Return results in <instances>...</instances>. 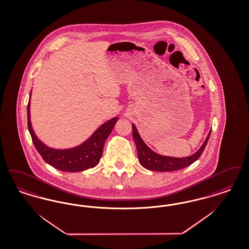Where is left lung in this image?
<instances>
[{
    "label": "left lung",
    "instance_id": "obj_1",
    "mask_svg": "<svg viewBox=\"0 0 249 249\" xmlns=\"http://www.w3.org/2000/svg\"><path fill=\"white\" fill-rule=\"evenodd\" d=\"M210 133H211V130L209 131V135L206 141L204 142V143L202 144V146L194 155L186 158H172V157L161 156L150 149L141 138L135 125L132 124V136L137 147L140 164L143 168L149 170H154V171H173V170L186 168L191 164H193L195 161L198 160L200 156L202 155L203 151L209 142Z\"/></svg>",
    "mask_w": 249,
    "mask_h": 249
}]
</instances>
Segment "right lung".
Returning <instances> with one entry per match:
<instances>
[{
  "mask_svg": "<svg viewBox=\"0 0 249 249\" xmlns=\"http://www.w3.org/2000/svg\"><path fill=\"white\" fill-rule=\"evenodd\" d=\"M30 100L28 104V127L34 146L46 163L55 169L69 172L86 170L95 167L99 163L105 142L109 136L117 120H119V118L116 117L101 125L89 139L79 146L70 149H53L46 146L35 135L30 122Z\"/></svg>",
  "mask_w": 249,
  "mask_h": 249,
  "instance_id": "add662e5",
  "label": "right lung"
}]
</instances>
